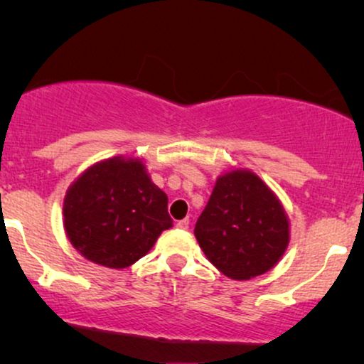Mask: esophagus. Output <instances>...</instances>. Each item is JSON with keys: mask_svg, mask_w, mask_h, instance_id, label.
I'll return each mask as SVG.
<instances>
[{"mask_svg": "<svg viewBox=\"0 0 364 364\" xmlns=\"http://www.w3.org/2000/svg\"><path fill=\"white\" fill-rule=\"evenodd\" d=\"M176 225H178L179 229H188V228H190V219H181V220H178Z\"/></svg>", "mask_w": 364, "mask_h": 364, "instance_id": "34e87169", "label": "esophagus"}]
</instances>
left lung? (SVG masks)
Instances as JSON below:
<instances>
[{"label": "left lung", "instance_id": "left-lung-1", "mask_svg": "<svg viewBox=\"0 0 364 364\" xmlns=\"http://www.w3.org/2000/svg\"><path fill=\"white\" fill-rule=\"evenodd\" d=\"M195 236L208 262L235 281L269 272L289 245V220L282 203L248 169L217 178Z\"/></svg>", "mask_w": 364, "mask_h": 364}]
</instances>
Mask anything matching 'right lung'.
Listing matches in <instances>:
<instances>
[{
  "label": "right lung",
  "instance_id": "right-lung-1",
  "mask_svg": "<svg viewBox=\"0 0 364 364\" xmlns=\"http://www.w3.org/2000/svg\"><path fill=\"white\" fill-rule=\"evenodd\" d=\"M63 217L73 248L109 269L133 265L173 225L168 195L144 162L124 157L106 159L78 176L66 191Z\"/></svg>",
  "mask_w": 364,
  "mask_h": 364
}]
</instances>
